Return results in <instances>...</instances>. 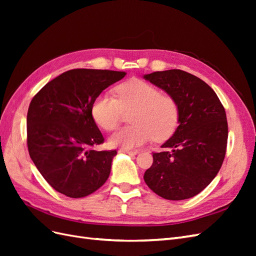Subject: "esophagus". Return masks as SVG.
Segmentation results:
<instances>
[{"instance_id":"1","label":"esophagus","mask_w":256,"mask_h":256,"mask_svg":"<svg viewBox=\"0 0 256 256\" xmlns=\"http://www.w3.org/2000/svg\"><path fill=\"white\" fill-rule=\"evenodd\" d=\"M122 152H125V154H136L138 152L136 150H120Z\"/></svg>"}]
</instances>
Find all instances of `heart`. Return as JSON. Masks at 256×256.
Returning <instances> with one entry per match:
<instances>
[{
    "instance_id": "b5f03b06",
    "label": "heart",
    "mask_w": 256,
    "mask_h": 256,
    "mask_svg": "<svg viewBox=\"0 0 256 256\" xmlns=\"http://www.w3.org/2000/svg\"><path fill=\"white\" fill-rule=\"evenodd\" d=\"M118 98L110 92H102L92 102V114L102 129L113 131L118 127L124 112L130 113L132 125L125 127L110 138L112 146L132 150L152 138L164 142L171 138L180 118L177 100L154 85L140 79L122 83L116 88Z\"/></svg>"
}]
</instances>
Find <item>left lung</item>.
<instances>
[{
    "mask_svg": "<svg viewBox=\"0 0 256 256\" xmlns=\"http://www.w3.org/2000/svg\"><path fill=\"white\" fill-rule=\"evenodd\" d=\"M173 96L180 110V126L154 152L144 180L159 196L180 200L203 191L218 174L226 157L228 120L214 90L198 76L180 69L144 74Z\"/></svg>",
    "mask_w": 256,
    "mask_h": 256,
    "instance_id": "1",
    "label": "left lung"
}]
</instances>
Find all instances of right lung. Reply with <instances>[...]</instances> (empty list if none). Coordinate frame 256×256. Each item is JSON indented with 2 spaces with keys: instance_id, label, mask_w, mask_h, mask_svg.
I'll list each match as a JSON object with an SVG mask.
<instances>
[{
  "instance_id": "obj_1",
  "label": "right lung",
  "mask_w": 256,
  "mask_h": 256,
  "mask_svg": "<svg viewBox=\"0 0 256 256\" xmlns=\"http://www.w3.org/2000/svg\"><path fill=\"white\" fill-rule=\"evenodd\" d=\"M124 72L72 69L48 82L30 104L26 131L30 159L53 189L79 198L109 178L116 150H95L104 138L92 115L102 92Z\"/></svg>"
}]
</instances>
